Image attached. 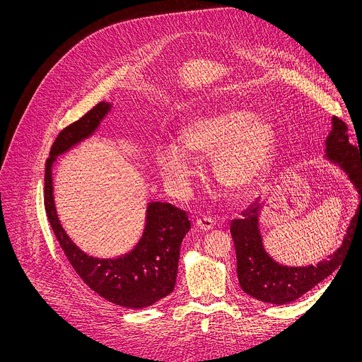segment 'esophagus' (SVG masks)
Masks as SVG:
<instances>
[{
    "label": "esophagus",
    "mask_w": 362,
    "mask_h": 362,
    "mask_svg": "<svg viewBox=\"0 0 362 362\" xmlns=\"http://www.w3.org/2000/svg\"><path fill=\"white\" fill-rule=\"evenodd\" d=\"M194 226L199 229V231H211V229L215 226V219L211 218V216H202V218H198L194 222Z\"/></svg>",
    "instance_id": "obj_1"
}]
</instances>
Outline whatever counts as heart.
I'll return each mask as SVG.
<instances>
[{
	"mask_svg": "<svg viewBox=\"0 0 362 362\" xmlns=\"http://www.w3.org/2000/svg\"><path fill=\"white\" fill-rule=\"evenodd\" d=\"M182 146H164L157 153L160 172L177 187L196 172V158L212 157L216 183L229 193H244L270 163L276 148V129L266 118L233 108L190 119L180 134Z\"/></svg>",
	"mask_w": 362,
	"mask_h": 362,
	"instance_id": "obj_1",
	"label": "heart"
}]
</instances>
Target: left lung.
Masks as SVG:
<instances>
[{
    "instance_id": "obj_1",
    "label": "left lung",
    "mask_w": 362,
    "mask_h": 362,
    "mask_svg": "<svg viewBox=\"0 0 362 362\" xmlns=\"http://www.w3.org/2000/svg\"><path fill=\"white\" fill-rule=\"evenodd\" d=\"M332 131L326 139V157L337 163L348 175L359 193V205L352 218L342 245L327 259L316 266L286 267L276 262L262 247L258 229L261 202L257 199L247 208L241 218L231 222V235L237 252V274L241 288L251 298L272 303L286 305L298 300L305 293L339 269L346 255L356 228L362 226V150L349 143L348 127L338 117L332 118Z\"/></svg>"
}]
</instances>
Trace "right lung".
Listing matches in <instances>:
<instances>
[{
    "mask_svg": "<svg viewBox=\"0 0 362 362\" xmlns=\"http://www.w3.org/2000/svg\"><path fill=\"white\" fill-rule=\"evenodd\" d=\"M111 105L96 104L56 137L45 173V208L53 233L79 277L105 300L128 309L151 306L175 288L180 244L190 229L185 211L161 202L147 208L146 228L136 248L118 258H93L81 251L62 228L53 201L52 166L56 156L88 139Z\"/></svg>",
    "mask_w": 362,
    "mask_h": 362,
    "instance_id": "add662e5",
    "label": "right lung"
}]
</instances>
